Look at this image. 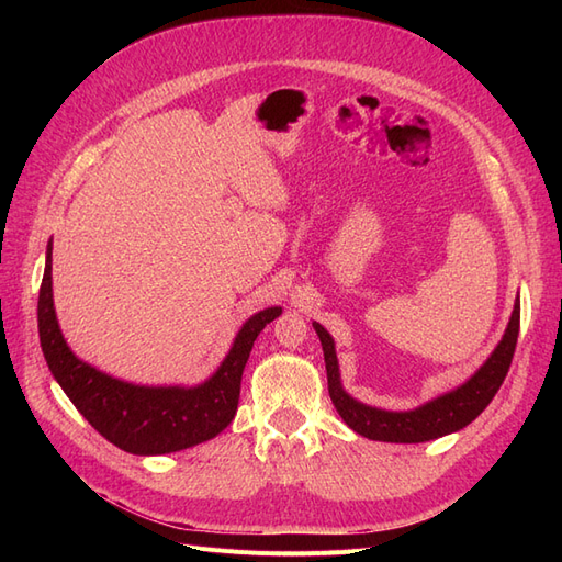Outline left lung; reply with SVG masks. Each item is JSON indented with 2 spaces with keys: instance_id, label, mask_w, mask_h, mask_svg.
<instances>
[{
  "instance_id": "1",
  "label": "left lung",
  "mask_w": 562,
  "mask_h": 562,
  "mask_svg": "<svg viewBox=\"0 0 562 562\" xmlns=\"http://www.w3.org/2000/svg\"><path fill=\"white\" fill-rule=\"evenodd\" d=\"M312 326L321 339L323 359H326L330 401L347 427L363 438L382 440V443H427V440L469 427L490 405V401L495 398L516 351L520 328V300L514 302L508 326L495 351L487 356V361L467 382L413 407V411H382V407L361 403L347 394L342 378H339L333 335L316 321H312Z\"/></svg>"
}]
</instances>
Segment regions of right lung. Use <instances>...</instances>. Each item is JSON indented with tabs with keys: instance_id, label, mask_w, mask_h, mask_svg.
<instances>
[{
	"instance_id": "obj_1",
	"label": "right lung",
	"mask_w": 562,
	"mask_h": 562,
	"mask_svg": "<svg viewBox=\"0 0 562 562\" xmlns=\"http://www.w3.org/2000/svg\"><path fill=\"white\" fill-rule=\"evenodd\" d=\"M50 250L54 241L46 246L37 302L40 342L50 375L91 427L116 448L143 457L178 452L225 431L239 405L241 375L255 337L283 310L267 307L252 314L236 333L223 363L201 384L147 386L124 382L81 361L65 342L54 307Z\"/></svg>"
}]
</instances>
